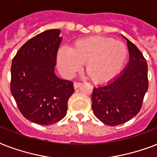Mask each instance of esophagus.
Instances as JSON below:
<instances>
[{"label": "esophagus", "mask_w": 157, "mask_h": 157, "mask_svg": "<svg viewBox=\"0 0 157 157\" xmlns=\"http://www.w3.org/2000/svg\"><path fill=\"white\" fill-rule=\"evenodd\" d=\"M81 86V82H74V88L77 89Z\"/></svg>", "instance_id": "esophagus-1"}]
</instances>
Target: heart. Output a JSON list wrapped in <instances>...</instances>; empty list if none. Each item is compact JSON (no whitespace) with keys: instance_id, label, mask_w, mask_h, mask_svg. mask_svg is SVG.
<instances>
[{"instance_id":"b5f03b06","label":"heart","mask_w":157,"mask_h":157,"mask_svg":"<svg viewBox=\"0 0 157 157\" xmlns=\"http://www.w3.org/2000/svg\"><path fill=\"white\" fill-rule=\"evenodd\" d=\"M129 51L124 43L107 36H90L75 41L72 49L62 46L57 61L62 74L73 76L82 64L91 80L104 84L116 79L126 64Z\"/></svg>"}]
</instances>
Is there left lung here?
<instances>
[{"label": "left lung", "instance_id": "obj_1", "mask_svg": "<svg viewBox=\"0 0 157 157\" xmlns=\"http://www.w3.org/2000/svg\"><path fill=\"white\" fill-rule=\"evenodd\" d=\"M129 61L122 73L106 86L94 88L92 109L100 121L115 126L135 117L147 89V63L141 51L126 37Z\"/></svg>", "mask_w": 157, "mask_h": 157}]
</instances>
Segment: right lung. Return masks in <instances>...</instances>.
<instances>
[{
    "instance_id": "obj_1",
    "label": "right lung",
    "mask_w": 157,
    "mask_h": 157,
    "mask_svg": "<svg viewBox=\"0 0 157 157\" xmlns=\"http://www.w3.org/2000/svg\"><path fill=\"white\" fill-rule=\"evenodd\" d=\"M61 31L51 29L28 40L13 57L10 90L18 110L28 121L49 125L66 116L73 83L54 73Z\"/></svg>"
}]
</instances>
